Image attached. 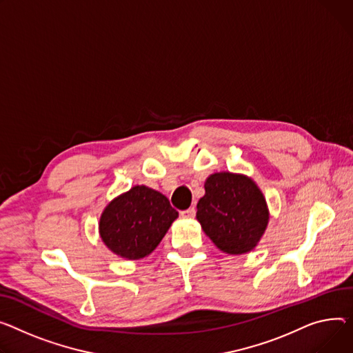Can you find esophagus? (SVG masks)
I'll use <instances>...</instances> for the list:
<instances>
[{
  "mask_svg": "<svg viewBox=\"0 0 353 353\" xmlns=\"http://www.w3.org/2000/svg\"><path fill=\"white\" fill-rule=\"evenodd\" d=\"M181 217H184V219H193L194 216H196V208L194 207H190V208H187V210H184V211H181Z\"/></svg>",
  "mask_w": 353,
  "mask_h": 353,
  "instance_id": "1",
  "label": "esophagus"
}]
</instances>
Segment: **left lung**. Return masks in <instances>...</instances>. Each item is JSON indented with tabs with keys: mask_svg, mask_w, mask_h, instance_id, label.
<instances>
[{
	"mask_svg": "<svg viewBox=\"0 0 353 353\" xmlns=\"http://www.w3.org/2000/svg\"><path fill=\"white\" fill-rule=\"evenodd\" d=\"M196 219L205 236L230 255L252 251L270 221L265 197L256 183L240 173L219 172L204 181Z\"/></svg>",
	"mask_w": 353,
	"mask_h": 353,
	"instance_id": "8db88e82",
	"label": "left lung"
}]
</instances>
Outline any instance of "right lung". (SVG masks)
<instances>
[{"label": "right lung", "mask_w": 353, "mask_h": 353, "mask_svg": "<svg viewBox=\"0 0 353 353\" xmlns=\"http://www.w3.org/2000/svg\"><path fill=\"white\" fill-rule=\"evenodd\" d=\"M179 217L166 196L148 185H134L114 197L102 211L99 236L125 260L150 255Z\"/></svg>", "instance_id": "right-lung-1"}]
</instances>
